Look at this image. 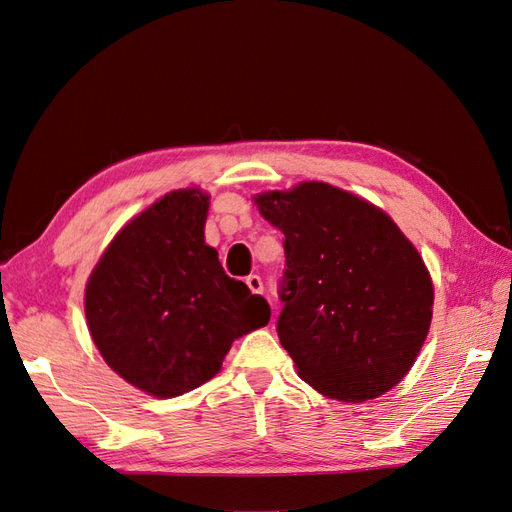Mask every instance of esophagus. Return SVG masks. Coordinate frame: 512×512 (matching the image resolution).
Returning a JSON list of instances; mask_svg holds the SVG:
<instances>
[{
  "label": "esophagus",
  "mask_w": 512,
  "mask_h": 512,
  "mask_svg": "<svg viewBox=\"0 0 512 512\" xmlns=\"http://www.w3.org/2000/svg\"><path fill=\"white\" fill-rule=\"evenodd\" d=\"M246 287L251 289V293H263V282H261V278L257 274L246 276Z\"/></svg>",
  "instance_id": "34e87169"
}]
</instances>
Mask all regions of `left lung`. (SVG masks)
Here are the masks:
<instances>
[{"label": "left lung", "instance_id": "8db88e82", "mask_svg": "<svg viewBox=\"0 0 512 512\" xmlns=\"http://www.w3.org/2000/svg\"><path fill=\"white\" fill-rule=\"evenodd\" d=\"M285 234L280 344L320 394L363 403L399 384L432 320L418 249L382 208L323 181L257 194Z\"/></svg>", "mask_w": 512, "mask_h": 512}]
</instances>
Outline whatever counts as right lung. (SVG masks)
<instances>
[{
    "mask_svg": "<svg viewBox=\"0 0 512 512\" xmlns=\"http://www.w3.org/2000/svg\"><path fill=\"white\" fill-rule=\"evenodd\" d=\"M208 196L177 189L128 221L94 266L86 323L105 363L173 399L219 373L232 342L270 323V306L230 278L204 242Z\"/></svg>",
    "mask_w": 512,
    "mask_h": 512,
    "instance_id": "obj_1",
    "label": "right lung"
}]
</instances>
